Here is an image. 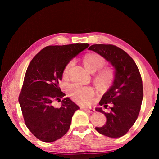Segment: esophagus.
Here are the masks:
<instances>
[{
	"label": "esophagus",
	"instance_id": "esophagus-1",
	"mask_svg": "<svg viewBox=\"0 0 159 159\" xmlns=\"http://www.w3.org/2000/svg\"><path fill=\"white\" fill-rule=\"evenodd\" d=\"M83 109L85 110V111H88V112H90V113H93L94 111H95V110L94 109H93L92 108H91V107H83Z\"/></svg>",
	"mask_w": 159,
	"mask_h": 159
}]
</instances>
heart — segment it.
Masks as SVG:
<instances>
[{"label":"heart","instance_id":"b5f03b06","mask_svg":"<svg viewBox=\"0 0 159 159\" xmlns=\"http://www.w3.org/2000/svg\"><path fill=\"white\" fill-rule=\"evenodd\" d=\"M83 64L85 68L91 74L95 73L104 66L106 60L102 55L96 52L85 54L83 57ZM73 66V61H70L64 67L62 75L64 78L69 76V71ZM116 71L111 67H107L99 71L94 76V84L99 91L104 92L109 89L114 83ZM69 95L73 100L79 104H87L95 95L91 87H83L77 85H70L67 88Z\"/></svg>","mask_w":159,"mask_h":159}]
</instances>
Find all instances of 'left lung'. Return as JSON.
<instances>
[{"mask_svg":"<svg viewBox=\"0 0 159 159\" xmlns=\"http://www.w3.org/2000/svg\"><path fill=\"white\" fill-rule=\"evenodd\" d=\"M88 50L102 55L112 64L116 71L114 83L99 102L100 106L109 109V111H104L102 107L95 109L105 115L107 122L95 130L109 138H120L135 123L140 111L143 99L140 73L130 56L116 45L95 44Z\"/></svg>","mask_w":159,"mask_h":159,"instance_id":"left-lung-1","label":"left lung"}]
</instances>
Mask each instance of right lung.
<instances>
[{
  "label": "right lung",
  "mask_w": 159,
  "mask_h": 159,
  "mask_svg": "<svg viewBox=\"0 0 159 159\" xmlns=\"http://www.w3.org/2000/svg\"><path fill=\"white\" fill-rule=\"evenodd\" d=\"M89 46L88 43L49 45L31 61L26 69L19 96V103L26 127L41 141L52 142L69 130L74 112L79 109L61 91L59 82L62 79L66 64ZM61 101L60 108L53 107Z\"/></svg>",
  "instance_id": "right-lung-1"
}]
</instances>
